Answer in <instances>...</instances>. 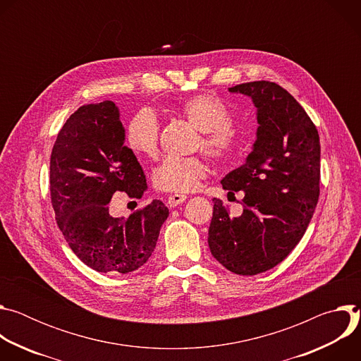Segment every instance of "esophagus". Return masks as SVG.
I'll return each instance as SVG.
<instances>
[{
    "instance_id": "obj_1",
    "label": "esophagus",
    "mask_w": 361,
    "mask_h": 361,
    "mask_svg": "<svg viewBox=\"0 0 361 361\" xmlns=\"http://www.w3.org/2000/svg\"><path fill=\"white\" fill-rule=\"evenodd\" d=\"M185 200H187V195H184V194H171L167 198V204L170 205V207H176V205L181 204Z\"/></svg>"
}]
</instances>
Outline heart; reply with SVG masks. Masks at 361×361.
I'll list each match as a JSON object with an SVG mask.
<instances>
[{"label":"heart","instance_id":"heart-1","mask_svg":"<svg viewBox=\"0 0 361 361\" xmlns=\"http://www.w3.org/2000/svg\"><path fill=\"white\" fill-rule=\"evenodd\" d=\"M180 114L198 130L195 149H202L216 163H230L241 148L240 134L231 124V113L212 94H198L178 107ZM160 124L149 109L138 110L126 128V142L138 156L154 159L159 154ZM207 177L202 157H167L154 173V184L169 192H190Z\"/></svg>","mask_w":361,"mask_h":361}]
</instances>
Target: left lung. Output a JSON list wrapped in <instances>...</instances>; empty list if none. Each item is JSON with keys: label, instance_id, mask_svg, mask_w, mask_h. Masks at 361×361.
<instances>
[{"label": "left lung", "instance_id": "1", "mask_svg": "<svg viewBox=\"0 0 361 361\" xmlns=\"http://www.w3.org/2000/svg\"><path fill=\"white\" fill-rule=\"evenodd\" d=\"M257 107V141L247 163L227 174L228 194L243 190V214L213 198L209 247L214 259L240 276L280 264L302 238L320 195V137L297 99L271 81L228 88Z\"/></svg>", "mask_w": 361, "mask_h": 361}]
</instances>
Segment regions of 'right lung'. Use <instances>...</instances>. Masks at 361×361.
Returning <instances> with one entry per match:
<instances>
[{
    "instance_id": "1",
    "label": "right lung",
    "mask_w": 361,
    "mask_h": 361,
    "mask_svg": "<svg viewBox=\"0 0 361 361\" xmlns=\"http://www.w3.org/2000/svg\"><path fill=\"white\" fill-rule=\"evenodd\" d=\"M147 188L113 101L80 107L51 151L49 192L57 224L78 259L99 273L126 274L147 263L169 217L152 200L127 220L110 214L113 195L141 198Z\"/></svg>"
}]
</instances>
